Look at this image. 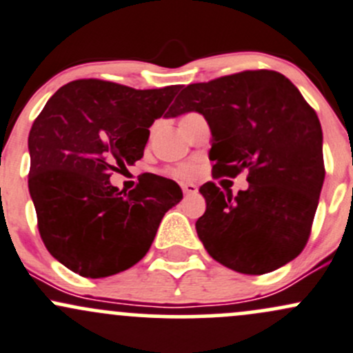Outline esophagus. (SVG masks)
<instances>
[{
	"label": "esophagus",
	"instance_id": "esophagus-1",
	"mask_svg": "<svg viewBox=\"0 0 353 353\" xmlns=\"http://www.w3.org/2000/svg\"><path fill=\"white\" fill-rule=\"evenodd\" d=\"M181 188H183V192L185 196H192V194H196V192H197V185L192 184V183H184L183 185H181Z\"/></svg>",
	"mask_w": 353,
	"mask_h": 353
}]
</instances>
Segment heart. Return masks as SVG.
Masks as SVG:
<instances>
[{"mask_svg":"<svg viewBox=\"0 0 353 353\" xmlns=\"http://www.w3.org/2000/svg\"><path fill=\"white\" fill-rule=\"evenodd\" d=\"M177 174H179V176H192V174H194V169H192V168H181V169H177Z\"/></svg>","mask_w":353,"mask_h":353,"instance_id":"obj_1","label":"heart"}]
</instances>
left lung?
<instances>
[{"label":"left lung","instance_id":"1","mask_svg":"<svg viewBox=\"0 0 353 353\" xmlns=\"http://www.w3.org/2000/svg\"><path fill=\"white\" fill-rule=\"evenodd\" d=\"M197 112L211 129L214 176L248 174V189L224 194L201 185L206 211L196 221L212 259L245 274L274 271L308 241L323 169V134L300 90L273 70H250L188 85L169 117Z\"/></svg>","mask_w":353,"mask_h":353}]
</instances>
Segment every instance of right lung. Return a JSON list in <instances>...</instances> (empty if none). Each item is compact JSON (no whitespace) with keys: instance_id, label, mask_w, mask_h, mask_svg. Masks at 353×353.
<instances>
[{"instance_id":"1","label":"right lung","mask_w":353,"mask_h":353,"mask_svg":"<svg viewBox=\"0 0 353 353\" xmlns=\"http://www.w3.org/2000/svg\"><path fill=\"white\" fill-rule=\"evenodd\" d=\"M177 88L75 80L57 90L33 122L28 189L38 230L50 254L73 273L105 278L129 270L183 199L179 185L154 174L129 194L110 184L112 172L144 156L149 127Z\"/></svg>"}]
</instances>
